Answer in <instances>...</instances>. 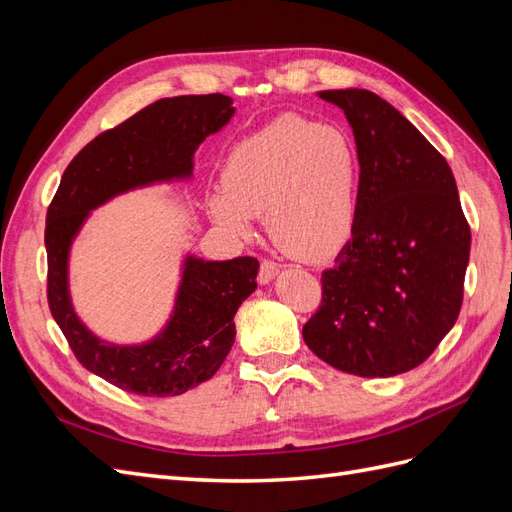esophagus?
<instances>
[{
    "label": "esophagus",
    "instance_id": "esophagus-1",
    "mask_svg": "<svg viewBox=\"0 0 512 512\" xmlns=\"http://www.w3.org/2000/svg\"><path fill=\"white\" fill-rule=\"evenodd\" d=\"M277 273H280V267H277L273 260H262L260 269H258V282L260 284H271L277 277Z\"/></svg>",
    "mask_w": 512,
    "mask_h": 512
}]
</instances>
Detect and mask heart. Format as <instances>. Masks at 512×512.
Wrapping results in <instances>:
<instances>
[{
    "label": "heart",
    "instance_id": "heart-1",
    "mask_svg": "<svg viewBox=\"0 0 512 512\" xmlns=\"http://www.w3.org/2000/svg\"><path fill=\"white\" fill-rule=\"evenodd\" d=\"M359 185V153L342 128L288 115L228 153L222 190L207 196V207L215 224L241 239L265 215L286 254L320 262L352 239Z\"/></svg>",
    "mask_w": 512,
    "mask_h": 512
}]
</instances>
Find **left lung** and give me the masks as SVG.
I'll use <instances>...</instances> for the list:
<instances>
[{
  "label": "left lung",
  "mask_w": 512,
  "mask_h": 512,
  "mask_svg": "<svg viewBox=\"0 0 512 512\" xmlns=\"http://www.w3.org/2000/svg\"><path fill=\"white\" fill-rule=\"evenodd\" d=\"M344 111L361 164L352 239L322 273L303 339L346 374L391 378L421 365L453 329L470 226L451 166L412 123L367 89L320 91Z\"/></svg>",
  "instance_id": "8db88e82"
}]
</instances>
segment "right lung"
<instances>
[{"label": "right lung", "mask_w": 512, "mask_h": 512, "mask_svg": "<svg viewBox=\"0 0 512 512\" xmlns=\"http://www.w3.org/2000/svg\"><path fill=\"white\" fill-rule=\"evenodd\" d=\"M235 115L222 94L164 98L85 145L64 170L46 211L49 307L79 363L119 389L175 397L209 380L235 344L239 305L256 290L258 260L185 256L173 314L143 344L119 346L91 333L76 316L68 260L89 213L108 200L153 183L190 179L194 153Z\"/></svg>", "instance_id": "1"}]
</instances>
